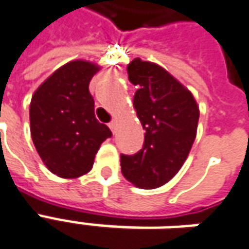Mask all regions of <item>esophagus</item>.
Here are the masks:
<instances>
[{
	"instance_id": "obj_1",
	"label": "esophagus",
	"mask_w": 249,
	"mask_h": 249,
	"mask_svg": "<svg viewBox=\"0 0 249 249\" xmlns=\"http://www.w3.org/2000/svg\"><path fill=\"white\" fill-rule=\"evenodd\" d=\"M108 127L111 128V131L112 133H115V128H116V121L114 119V121H111L110 123H108Z\"/></svg>"
}]
</instances>
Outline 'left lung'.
<instances>
[{"label":"left lung","instance_id":"obj_1","mask_svg":"<svg viewBox=\"0 0 249 249\" xmlns=\"http://www.w3.org/2000/svg\"><path fill=\"white\" fill-rule=\"evenodd\" d=\"M128 80L138 89L134 108L144 130L143 147L121 156L126 179L142 189L169 182L189 156L196 139L200 110L188 88L156 63L134 59Z\"/></svg>","mask_w":249,"mask_h":249}]
</instances>
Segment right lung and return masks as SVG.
Segmentation results:
<instances>
[{
    "instance_id": "1",
    "label": "right lung",
    "mask_w": 249,
    "mask_h": 249,
    "mask_svg": "<svg viewBox=\"0 0 249 249\" xmlns=\"http://www.w3.org/2000/svg\"><path fill=\"white\" fill-rule=\"evenodd\" d=\"M99 70L89 61H70L32 96V141L45 166L61 178H77L89 172L100 144L112 135L95 118V103L88 89Z\"/></svg>"
}]
</instances>
